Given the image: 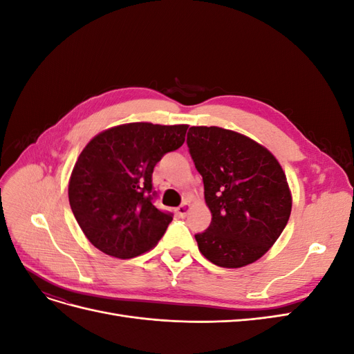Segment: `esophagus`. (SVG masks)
I'll return each instance as SVG.
<instances>
[{"mask_svg": "<svg viewBox=\"0 0 354 354\" xmlns=\"http://www.w3.org/2000/svg\"><path fill=\"white\" fill-rule=\"evenodd\" d=\"M189 209H190L189 203H187V202H183V203H181V205H180V207L176 209V211H177V214H178V216H180L181 218H185V217L187 216Z\"/></svg>", "mask_w": 354, "mask_h": 354, "instance_id": "34e87169", "label": "esophagus"}]
</instances>
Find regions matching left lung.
I'll list each match as a JSON object with an SVG mask.
<instances>
[{"label": "left lung", "instance_id": "obj_1", "mask_svg": "<svg viewBox=\"0 0 354 354\" xmlns=\"http://www.w3.org/2000/svg\"><path fill=\"white\" fill-rule=\"evenodd\" d=\"M186 143L212 214L208 229L195 234L199 251L227 269L257 261L291 216L282 167L250 137L220 127H190Z\"/></svg>", "mask_w": 354, "mask_h": 354}]
</instances>
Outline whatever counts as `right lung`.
I'll use <instances>...</instances> for the list:
<instances>
[{
  "label": "right lung",
  "instance_id": "add662e5",
  "mask_svg": "<svg viewBox=\"0 0 354 354\" xmlns=\"http://www.w3.org/2000/svg\"><path fill=\"white\" fill-rule=\"evenodd\" d=\"M187 125L133 122L109 128L84 147L69 181V203L87 239L116 259L158 243L171 214L153 205V168L185 143Z\"/></svg>",
  "mask_w": 354,
  "mask_h": 354
}]
</instances>
